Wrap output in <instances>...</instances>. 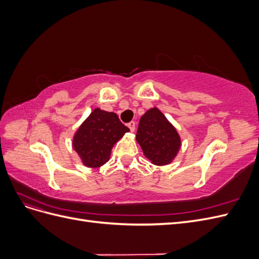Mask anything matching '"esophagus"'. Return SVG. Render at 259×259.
Segmentation results:
<instances>
[{
	"mask_svg": "<svg viewBox=\"0 0 259 259\" xmlns=\"http://www.w3.org/2000/svg\"><path fill=\"white\" fill-rule=\"evenodd\" d=\"M127 126H128V128L131 130V132L133 133L135 131V122L134 121H132V122H130L128 124H127Z\"/></svg>",
	"mask_w": 259,
	"mask_h": 259,
	"instance_id": "esophagus-1",
	"label": "esophagus"
}]
</instances>
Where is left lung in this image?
<instances>
[{"label": "left lung", "instance_id": "left-lung-1", "mask_svg": "<svg viewBox=\"0 0 259 259\" xmlns=\"http://www.w3.org/2000/svg\"><path fill=\"white\" fill-rule=\"evenodd\" d=\"M136 140L146 158L158 166L170 164L182 148L176 127L156 107L140 117Z\"/></svg>", "mask_w": 259, "mask_h": 259}]
</instances>
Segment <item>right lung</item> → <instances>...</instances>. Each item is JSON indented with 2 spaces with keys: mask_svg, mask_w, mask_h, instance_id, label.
<instances>
[{
  "mask_svg": "<svg viewBox=\"0 0 259 259\" xmlns=\"http://www.w3.org/2000/svg\"><path fill=\"white\" fill-rule=\"evenodd\" d=\"M128 132L114 112L95 108L74 133L72 148L83 165L100 167L110 159L113 146Z\"/></svg>",
  "mask_w": 259,
  "mask_h": 259,
  "instance_id": "1",
  "label": "right lung"
}]
</instances>
